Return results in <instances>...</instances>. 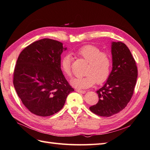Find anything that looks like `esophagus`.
I'll use <instances>...</instances> for the list:
<instances>
[{"label":"esophagus","instance_id":"esophagus-1","mask_svg":"<svg viewBox=\"0 0 150 150\" xmlns=\"http://www.w3.org/2000/svg\"><path fill=\"white\" fill-rule=\"evenodd\" d=\"M76 91L78 93H81V94H85L86 92L85 91H81V90H79V89H76Z\"/></svg>","mask_w":150,"mask_h":150}]
</instances>
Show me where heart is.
<instances>
[{"instance_id": "obj_1", "label": "heart", "mask_w": 150, "mask_h": 150, "mask_svg": "<svg viewBox=\"0 0 150 150\" xmlns=\"http://www.w3.org/2000/svg\"><path fill=\"white\" fill-rule=\"evenodd\" d=\"M75 54L87 61L86 75L82 77L73 78L71 80L72 86L78 89L91 87L96 82L101 84L107 80L111 72L112 60L107 52H103L99 47L93 45H85L76 49ZM72 58L71 55L66 54L61 60V68L64 74L71 77Z\"/></svg>"}]
</instances>
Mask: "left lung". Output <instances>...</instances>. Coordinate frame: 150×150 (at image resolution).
I'll return each mask as SVG.
<instances>
[{
    "mask_svg": "<svg viewBox=\"0 0 150 150\" xmlns=\"http://www.w3.org/2000/svg\"><path fill=\"white\" fill-rule=\"evenodd\" d=\"M112 70L107 81L96 91L99 101L90 107L94 114L110 117L124 109L134 94L137 67L132 53L124 43H112Z\"/></svg>",
    "mask_w": 150,
    "mask_h": 150,
    "instance_id": "left-lung-1",
    "label": "left lung"
}]
</instances>
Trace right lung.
Masks as SVG:
<instances>
[{"label":"right lung","mask_w":150,"mask_h":150,"mask_svg":"<svg viewBox=\"0 0 150 150\" xmlns=\"http://www.w3.org/2000/svg\"><path fill=\"white\" fill-rule=\"evenodd\" d=\"M66 49L62 42L44 38L20 54L13 85L22 103L33 114L42 117L56 114L74 91L61 70V54Z\"/></svg>","instance_id":"add662e5"}]
</instances>
